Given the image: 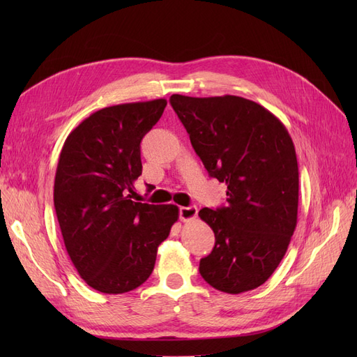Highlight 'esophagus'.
Segmentation results:
<instances>
[{"instance_id":"obj_1","label":"esophagus","mask_w":357,"mask_h":357,"mask_svg":"<svg viewBox=\"0 0 357 357\" xmlns=\"http://www.w3.org/2000/svg\"><path fill=\"white\" fill-rule=\"evenodd\" d=\"M198 215V208L195 205H189V207H180V220L189 222L193 220Z\"/></svg>"}]
</instances>
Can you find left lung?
Here are the masks:
<instances>
[{"instance_id":"1","label":"left lung","mask_w":357,"mask_h":357,"mask_svg":"<svg viewBox=\"0 0 357 357\" xmlns=\"http://www.w3.org/2000/svg\"><path fill=\"white\" fill-rule=\"evenodd\" d=\"M169 102L210 177L228 186V207L199 211L215 236L199 273L225 294L256 289L282 262L296 228L294 142L271 112L241 96L176 93Z\"/></svg>"}]
</instances>
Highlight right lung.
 Returning a JSON list of instances; mask_svg holds the SVG:
<instances>
[{
	"label": "right lung",
	"instance_id": "right-lung-1",
	"mask_svg": "<svg viewBox=\"0 0 357 357\" xmlns=\"http://www.w3.org/2000/svg\"><path fill=\"white\" fill-rule=\"evenodd\" d=\"M165 105L160 98L105 107L73 129L61 150L53 202L63 244L80 277L102 294L142 286L178 219L176 205L129 195L143 171L139 143Z\"/></svg>",
	"mask_w": 357,
	"mask_h": 357
}]
</instances>
